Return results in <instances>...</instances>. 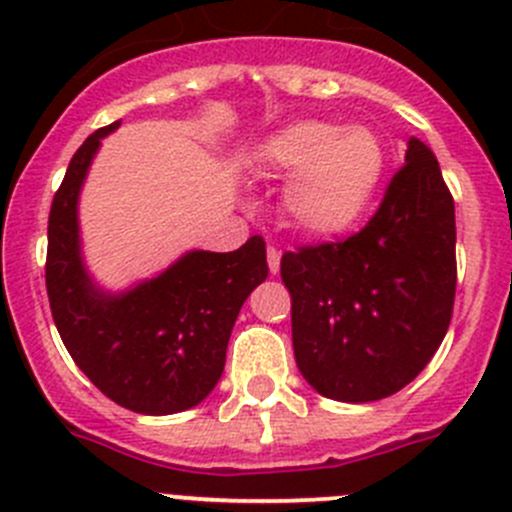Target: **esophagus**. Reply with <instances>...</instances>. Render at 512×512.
Returning a JSON list of instances; mask_svg holds the SVG:
<instances>
[{
    "mask_svg": "<svg viewBox=\"0 0 512 512\" xmlns=\"http://www.w3.org/2000/svg\"><path fill=\"white\" fill-rule=\"evenodd\" d=\"M267 262H270L272 275H277L280 272V250L275 245H267Z\"/></svg>",
    "mask_w": 512,
    "mask_h": 512,
    "instance_id": "obj_1",
    "label": "esophagus"
}]
</instances>
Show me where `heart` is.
Here are the masks:
<instances>
[{"label":"heart","mask_w":512,"mask_h":512,"mask_svg":"<svg viewBox=\"0 0 512 512\" xmlns=\"http://www.w3.org/2000/svg\"><path fill=\"white\" fill-rule=\"evenodd\" d=\"M257 165L289 178L285 213L309 237H337L364 220L386 170V148L369 128L297 121L257 148Z\"/></svg>","instance_id":"1"}]
</instances>
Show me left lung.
<instances>
[{"instance_id": "obj_1", "label": "left lung", "mask_w": 512, "mask_h": 512, "mask_svg": "<svg viewBox=\"0 0 512 512\" xmlns=\"http://www.w3.org/2000/svg\"><path fill=\"white\" fill-rule=\"evenodd\" d=\"M294 359L322 396L366 404L416 379L456 297V213L441 165L411 138L374 218L347 240L285 252Z\"/></svg>"}]
</instances>
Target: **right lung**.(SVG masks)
I'll list each match as a JSON object with an SVG mask.
<instances>
[{
    "mask_svg": "<svg viewBox=\"0 0 512 512\" xmlns=\"http://www.w3.org/2000/svg\"><path fill=\"white\" fill-rule=\"evenodd\" d=\"M98 128L74 153L49 213L46 294L71 359L123 409L168 416L198 406L218 384L232 324L267 277L265 240L232 252H185L175 265L128 292L94 285L81 260L79 205L101 138Z\"/></svg>",
    "mask_w": 512,
    "mask_h": 512,
    "instance_id": "obj_1",
    "label": "right lung"
}]
</instances>
